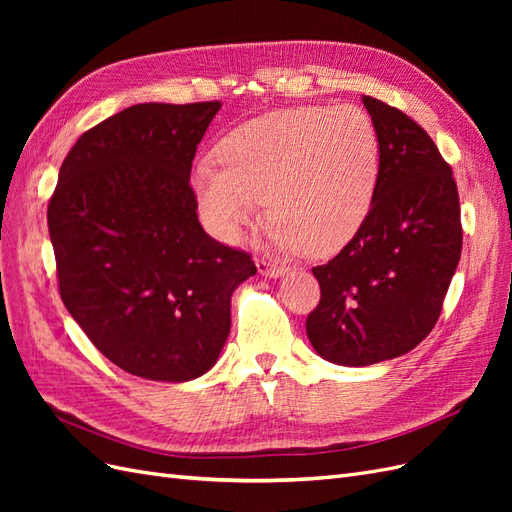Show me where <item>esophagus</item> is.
Here are the masks:
<instances>
[{
	"label": "esophagus",
	"instance_id": "1",
	"mask_svg": "<svg viewBox=\"0 0 512 512\" xmlns=\"http://www.w3.org/2000/svg\"><path fill=\"white\" fill-rule=\"evenodd\" d=\"M256 267H258V273L265 275V277H282V275L288 273L286 267L277 265V262L265 260V258H258V260H256Z\"/></svg>",
	"mask_w": 512,
	"mask_h": 512
}]
</instances>
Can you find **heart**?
<instances>
[{
  "label": "heart",
  "instance_id": "b5f03b06",
  "mask_svg": "<svg viewBox=\"0 0 512 512\" xmlns=\"http://www.w3.org/2000/svg\"><path fill=\"white\" fill-rule=\"evenodd\" d=\"M200 162L192 190L213 237L237 243L260 211L277 250L329 256L359 232L380 177V138L356 106H303L241 123Z\"/></svg>",
  "mask_w": 512,
  "mask_h": 512
}]
</instances>
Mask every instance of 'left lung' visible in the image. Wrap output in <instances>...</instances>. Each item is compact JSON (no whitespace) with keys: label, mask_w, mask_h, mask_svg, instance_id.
<instances>
[{"label":"left lung","mask_w":512,"mask_h":512,"mask_svg":"<svg viewBox=\"0 0 512 512\" xmlns=\"http://www.w3.org/2000/svg\"><path fill=\"white\" fill-rule=\"evenodd\" d=\"M380 138V177L367 220L327 265L305 329L324 361L365 367L416 348L436 327L461 256L453 170L399 108L363 96Z\"/></svg>","instance_id":"8db88e82"}]
</instances>
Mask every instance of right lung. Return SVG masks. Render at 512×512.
<instances>
[{
	"instance_id": "add662e5",
	"label": "right lung",
	"mask_w": 512,
	"mask_h": 512,
	"mask_svg": "<svg viewBox=\"0 0 512 512\" xmlns=\"http://www.w3.org/2000/svg\"><path fill=\"white\" fill-rule=\"evenodd\" d=\"M220 102L134 104L87 130L59 168L46 220L59 294L108 361L185 382L230 333V297L250 254L198 222L192 160Z\"/></svg>"
}]
</instances>
